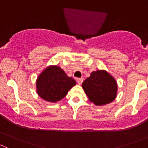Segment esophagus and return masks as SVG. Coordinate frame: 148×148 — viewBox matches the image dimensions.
I'll return each instance as SVG.
<instances>
[{
    "label": "esophagus",
    "mask_w": 148,
    "mask_h": 148,
    "mask_svg": "<svg viewBox=\"0 0 148 148\" xmlns=\"http://www.w3.org/2000/svg\"><path fill=\"white\" fill-rule=\"evenodd\" d=\"M83 79L82 78H77V82L78 83V84H82V83L83 82Z\"/></svg>",
    "instance_id": "1"
}]
</instances>
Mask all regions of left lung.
<instances>
[{"label": "left lung", "mask_w": 148, "mask_h": 148, "mask_svg": "<svg viewBox=\"0 0 148 148\" xmlns=\"http://www.w3.org/2000/svg\"><path fill=\"white\" fill-rule=\"evenodd\" d=\"M82 88L89 101L97 106L109 104L117 97V82L105 70L92 71L84 81Z\"/></svg>", "instance_id": "1"}]
</instances>
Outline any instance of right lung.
Masks as SVG:
<instances>
[{"label": "right lung", "instance_id": "add662e5", "mask_svg": "<svg viewBox=\"0 0 148 148\" xmlns=\"http://www.w3.org/2000/svg\"><path fill=\"white\" fill-rule=\"evenodd\" d=\"M36 84L38 96L55 103L65 97L69 90L76 85V81L59 66H49L38 75Z\"/></svg>", "mask_w": 148, "mask_h": 148}]
</instances>
